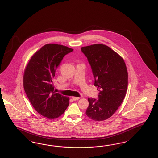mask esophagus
Masks as SVG:
<instances>
[{
  "instance_id": "1",
  "label": "esophagus",
  "mask_w": 158,
  "mask_h": 158,
  "mask_svg": "<svg viewBox=\"0 0 158 158\" xmlns=\"http://www.w3.org/2000/svg\"><path fill=\"white\" fill-rule=\"evenodd\" d=\"M79 98H79V97H72V99H73V100H75V101L79 100Z\"/></svg>"
}]
</instances>
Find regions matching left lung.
Wrapping results in <instances>:
<instances>
[{"label":"left lung","mask_w":158,"mask_h":158,"mask_svg":"<svg viewBox=\"0 0 158 158\" xmlns=\"http://www.w3.org/2000/svg\"><path fill=\"white\" fill-rule=\"evenodd\" d=\"M94 77L98 99L88 98L86 114L96 121L107 120L121 106L128 87V72L123 58L109 47L93 44L81 48Z\"/></svg>","instance_id":"obj_1"}]
</instances>
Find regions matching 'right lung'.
<instances>
[{
	"label": "right lung",
	"mask_w": 158,
	"mask_h": 158,
	"mask_svg": "<svg viewBox=\"0 0 158 158\" xmlns=\"http://www.w3.org/2000/svg\"><path fill=\"white\" fill-rule=\"evenodd\" d=\"M73 50L60 44H45L33 55L25 68V92L34 109L48 119L59 117L69 106V98L55 93L52 80L64 56Z\"/></svg>",
	"instance_id": "1"
}]
</instances>
